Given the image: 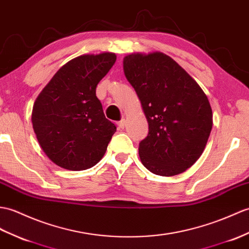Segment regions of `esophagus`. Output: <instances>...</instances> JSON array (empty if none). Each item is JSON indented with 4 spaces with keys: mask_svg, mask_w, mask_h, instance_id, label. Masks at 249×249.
<instances>
[{
    "mask_svg": "<svg viewBox=\"0 0 249 249\" xmlns=\"http://www.w3.org/2000/svg\"><path fill=\"white\" fill-rule=\"evenodd\" d=\"M125 120L123 119V120H121V121H119V122H118V126H119V128L120 129H123L124 128V127H125Z\"/></svg>",
    "mask_w": 249,
    "mask_h": 249,
    "instance_id": "obj_1",
    "label": "esophagus"
}]
</instances>
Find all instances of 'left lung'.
<instances>
[{"label": "left lung", "mask_w": 249, "mask_h": 249, "mask_svg": "<svg viewBox=\"0 0 249 249\" xmlns=\"http://www.w3.org/2000/svg\"><path fill=\"white\" fill-rule=\"evenodd\" d=\"M123 69L148 123V135L139 144L142 164L160 176L187 171L203 154L212 129L205 92L161 52L127 55Z\"/></svg>", "instance_id": "1"}]
</instances>
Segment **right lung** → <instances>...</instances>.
Instances as JSON below:
<instances>
[{
	"label": "right lung",
	"mask_w": 249,
	"mask_h": 249,
	"mask_svg": "<svg viewBox=\"0 0 249 249\" xmlns=\"http://www.w3.org/2000/svg\"><path fill=\"white\" fill-rule=\"evenodd\" d=\"M115 60L109 52L78 56L55 73L35 101L32 123L37 140L52 162L62 169L94 166L117 131L95 94Z\"/></svg>",
	"instance_id": "add662e5"
}]
</instances>
